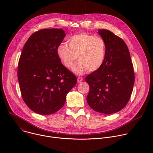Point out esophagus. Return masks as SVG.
<instances>
[{
  "label": "esophagus",
  "mask_w": 153,
  "mask_h": 153,
  "mask_svg": "<svg viewBox=\"0 0 153 153\" xmlns=\"http://www.w3.org/2000/svg\"><path fill=\"white\" fill-rule=\"evenodd\" d=\"M83 80V78L81 77H77V82H80Z\"/></svg>",
  "instance_id": "obj_1"
}]
</instances>
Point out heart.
<instances>
[{
    "label": "heart",
    "mask_w": 153,
    "mask_h": 153,
    "mask_svg": "<svg viewBox=\"0 0 153 153\" xmlns=\"http://www.w3.org/2000/svg\"><path fill=\"white\" fill-rule=\"evenodd\" d=\"M68 45L62 42L58 45L57 54L65 67L71 69L77 57L73 71L83 74L88 70H98L105 61L106 45L104 39L97 36L87 33L75 34L68 39Z\"/></svg>",
    "instance_id": "heart-1"
}]
</instances>
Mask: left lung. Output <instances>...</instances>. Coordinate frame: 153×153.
Returning a JSON list of instances; mask_svg holds the SVG:
<instances>
[{
    "instance_id": "1",
    "label": "left lung",
    "mask_w": 153,
    "mask_h": 153,
    "mask_svg": "<svg viewBox=\"0 0 153 153\" xmlns=\"http://www.w3.org/2000/svg\"><path fill=\"white\" fill-rule=\"evenodd\" d=\"M99 34L106 45L102 66L85 77L90 86L87 103L94 111L105 114L123 109L131 95L135 76L129 50L122 39L107 30Z\"/></svg>"
}]
</instances>
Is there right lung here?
<instances>
[{"label":"right lung","instance_id":"right-lung-1","mask_svg":"<svg viewBox=\"0 0 153 153\" xmlns=\"http://www.w3.org/2000/svg\"><path fill=\"white\" fill-rule=\"evenodd\" d=\"M65 36L62 29H42L28 39L20 54L17 70L23 100L34 112L53 114L64 105L67 93L77 83L65 68L56 50Z\"/></svg>","mask_w":153,"mask_h":153}]
</instances>
